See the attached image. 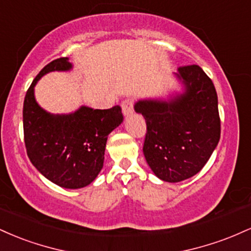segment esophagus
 Returning <instances> with one entry per match:
<instances>
[{
	"label": "esophagus",
	"instance_id": "esophagus-1",
	"mask_svg": "<svg viewBox=\"0 0 251 251\" xmlns=\"http://www.w3.org/2000/svg\"><path fill=\"white\" fill-rule=\"evenodd\" d=\"M122 107H123V113L125 116H128L133 112V100L132 99H125L122 103Z\"/></svg>",
	"mask_w": 251,
	"mask_h": 251
}]
</instances>
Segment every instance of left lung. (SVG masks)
<instances>
[{
    "label": "left lung",
    "instance_id": "8db88e82",
    "mask_svg": "<svg viewBox=\"0 0 251 251\" xmlns=\"http://www.w3.org/2000/svg\"><path fill=\"white\" fill-rule=\"evenodd\" d=\"M185 93L171 101L145 100L134 109L146 122L143 152L162 180L177 183L203 169L221 137L217 93L198 65L179 67Z\"/></svg>",
    "mask_w": 251,
    "mask_h": 251
}]
</instances>
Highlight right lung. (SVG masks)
Segmentation results:
<instances>
[{
  "instance_id": "right-lung-1",
  "label": "right lung",
  "mask_w": 251,
  "mask_h": 251,
  "mask_svg": "<svg viewBox=\"0 0 251 251\" xmlns=\"http://www.w3.org/2000/svg\"><path fill=\"white\" fill-rule=\"evenodd\" d=\"M68 57H59L37 74L24 102V134L33 165L56 185L80 189L96 179L103 165L107 135L122 124L119 105L108 109L81 107L68 116H51L34 98L40 77L53 71H68Z\"/></svg>"
}]
</instances>
